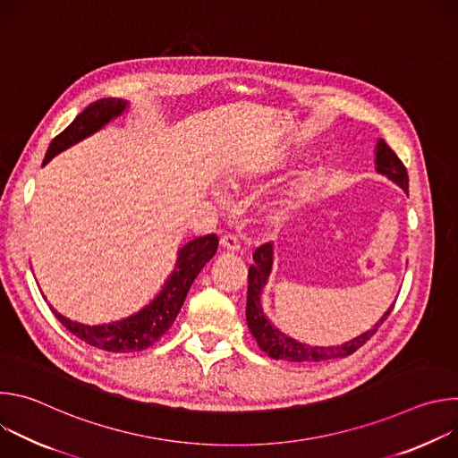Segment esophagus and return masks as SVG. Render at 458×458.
<instances>
[{
    "mask_svg": "<svg viewBox=\"0 0 458 458\" xmlns=\"http://www.w3.org/2000/svg\"><path fill=\"white\" fill-rule=\"evenodd\" d=\"M219 246H221V250H223V251H230V253H237V251L241 250V242H239V239H237V237H233V235H230V233L221 237Z\"/></svg>",
    "mask_w": 458,
    "mask_h": 458,
    "instance_id": "34e87169",
    "label": "esophagus"
}]
</instances>
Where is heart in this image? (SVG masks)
I'll return each instance as SVG.
<instances>
[{
	"label": "heart",
	"mask_w": 458,
	"mask_h": 458,
	"mask_svg": "<svg viewBox=\"0 0 458 458\" xmlns=\"http://www.w3.org/2000/svg\"><path fill=\"white\" fill-rule=\"evenodd\" d=\"M265 170L263 168H246V170H239V172H233L230 177H228V182L237 186L241 182H248L251 179H257L260 174H263Z\"/></svg>",
	"instance_id": "1"
}]
</instances>
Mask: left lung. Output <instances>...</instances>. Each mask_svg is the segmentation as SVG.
<instances>
[{
    "label": "left lung",
    "instance_id": "8db88e82",
    "mask_svg": "<svg viewBox=\"0 0 458 458\" xmlns=\"http://www.w3.org/2000/svg\"><path fill=\"white\" fill-rule=\"evenodd\" d=\"M375 170L377 174H382L389 181H394L399 188H403L408 193L406 166L397 157V154L386 145L384 140H378L375 145ZM272 270H274V242H267L253 251V265L248 270L246 322L259 348L276 360L322 362L330 359H344L353 352H357L368 339H371V335L380 328V324L387 318V315L395 306V301H394V304H389V308L382 313V317L371 326L369 330H366L364 334L346 343H341L337 346H311L286 335L267 317L263 310V293L272 276Z\"/></svg>",
    "mask_w": 458,
    "mask_h": 458
}]
</instances>
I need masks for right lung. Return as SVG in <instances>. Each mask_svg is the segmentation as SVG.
I'll return each instance as SVG.
<instances>
[{"label":"right lung","instance_id":"add662e5","mask_svg":"<svg viewBox=\"0 0 458 458\" xmlns=\"http://www.w3.org/2000/svg\"><path fill=\"white\" fill-rule=\"evenodd\" d=\"M128 110L130 103L117 98H105L89 105L57 138H54L45 154L43 166L61 152L94 136L108 123L124 115ZM217 244L219 239L214 233L182 244L177 250L172 274L166 277L156 297L141 310L119 320L90 326L61 315L54 306H50V310L64 328L94 348L112 353H132L147 350L172 328L191 283L216 255Z\"/></svg>","mask_w":458,"mask_h":458}]
</instances>
